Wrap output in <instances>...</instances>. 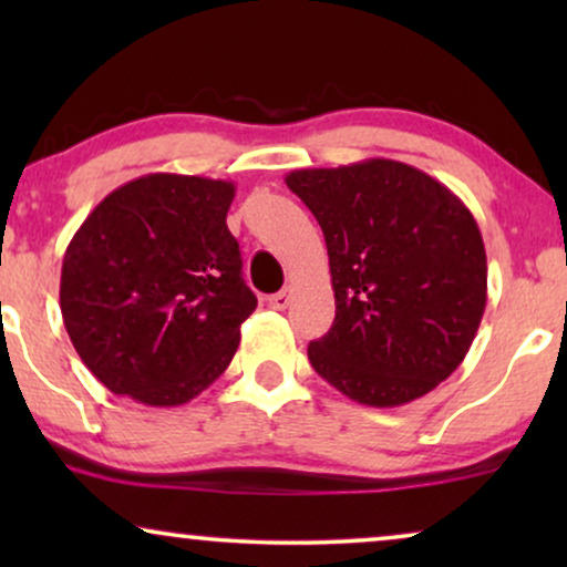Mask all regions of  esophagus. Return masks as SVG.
<instances>
[{"instance_id":"obj_1","label":"esophagus","mask_w":567,"mask_h":567,"mask_svg":"<svg viewBox=\"0 0 567 567\" xmlns=\"http://www.w3.org/2000/svg\"><path fill=\"white\" fill-rule=\"evenodd\" d=\"M291 293H293L291 286H286V289H281V291L274 293V297L268 299V305L274 307V309H286V307L291 305Z\"/></svg>"}]
</instances>
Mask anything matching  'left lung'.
<instances>
[{
    "label": "left lung",
    "mask_w": 567,
    "mask_h": 567,
    "mask_svg": "<svg viewBox=\"0 0 567 567\" xmlns=\"http://www.w3.org/2000/svg\"><path fill=\"white\" fill-rule=\"evenodd\" d=\"M286 185L320 221L336 322L307 348L324 382L398 408L452 377L487 301L475 216L446 185L394 159L293 169Z\"/></svg>",
    "instance_id": "8db88e82"
}]
</instances>
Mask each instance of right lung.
I'll return each mask as SVG.
<instances>
[{"label":"right lung","mask_w":567,"mask_h":567,"mask_svg":"<svg viewBox=\"0 0 567 567\" xmlns=\"http://www.w3.org/2000/svg\"><path fill=\"white\" fill-rule=\"evenodd\" d=\"M235 183L136 177L92 208L61 266V317L92 374L152 408L224 374L258 299L227 229Z\"/></svg>","instance_id":"right-lung-1"}]
</instances>
